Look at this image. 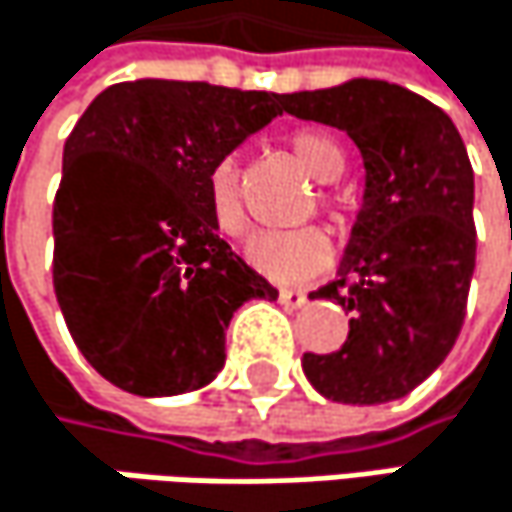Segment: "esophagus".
<instances>
[{
	"label": "esophagus",
	"mask_w": 512,
	"mask_h": 512,
	"mask_svg": "<svg viewBox=\"0 0 512 512\" xmlns=\"http://www.w3.org/2000/svg\"><path fill=\"white\" fill-rule=\"evenodd\" d=\"M280 303H283L286 309H300V306L306 303V294L297 291V288H283V291H280Z\"/></svg>",
	"instance_id": "34e87169"
}]
</instances>
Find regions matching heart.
Returning a JSON list of instances; mask_svg holds the SVG:
<instances>
[{"label":"heart","mask_w":512,"mask_h":512,"mask_svg":"<svg viewBox=\"0 0 512 512\" xmlns=\"http://www.w3.org/2000/svg\"><path fill=\"white\" fill-rule=\"evenodd\" d=\"M288 150L306 167V173L318 182L339 179L345 164H348L342 144L324 132H315V129L291 132ZM206 206H209L212 224L218 226L224 235H241L247 229V209H244V194H241V167H238L235 156H224L209 167V173H206ZM318 206L327 212L330 221H339L345 215V206L333 191H321ZM244 253H247L253 268H259L262 274H268L277 283H303L330 265V241L315 226L259 232L247 241Z\"/></svg>","instance_id":"heart-1"}]
</instances>
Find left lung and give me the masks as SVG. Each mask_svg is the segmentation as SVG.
I'll return each instance as SVG.
<instances>
[{
	"label": "left lung",
	"mask_w": 512,
	"mask_h": 512,
	"mask_svg": "<svg viewBox=\"0 0 512 512\" xmlns=\"http://www.w3.org/2000/svg\"><path fill=\"white\" fill-rule=\"evenodd\" d=\"M283 108L348 132L365 161L339 280L309 294L351 312L348 339L303 353V374L339 404L398 401L442 365L466 318L478 247L466 144L442 108L377 79L286 94Z\"/></svg>",
	"instance_id": "left-lung-1"
}]
</instances>
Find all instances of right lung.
Segmentation results:
<instances>
[{
    "instance_id": "right-lung-1",
    "label": "right lung",
    "mask_w": 512,
    "mask_h": 512,
    "mask_svg": "<svg viewBox=\"0 0 512 512\" xmlns=\"http://www.w3.org/2000/svg\"><path fill=\"white\" fill-rule=\"evenodd\" d=\"M283 114V94L138 79L105 88L64 144L52 286L82 356L141 398L209 386L226 327L277 300L218 235L206 173Z\"/></svg>"
}]
</instances>
